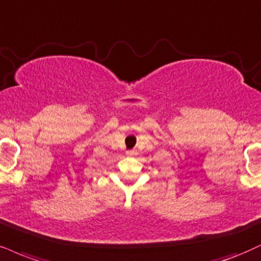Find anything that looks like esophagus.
<instances>
[{
    "instance_id": "34e87169",
    "label": "esophagus",
    "mask_w": 261,
    "mask_h": 261,
    "mask_svg": "<svg viewBox=\"0 0 261 261\" xmlns=\"http://www.w3.org/2000/svg\"><path fill=\"white\" fill-rule=\"evenodd\" d=\"M126 154H127V155H134V154H135V150H127Z\"/></svg>"
}]
</instances>
